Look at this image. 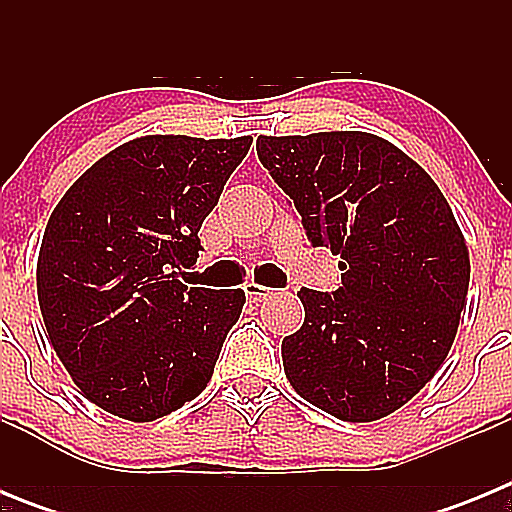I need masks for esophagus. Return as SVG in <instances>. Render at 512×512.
<instances>
[{
	"label": "esophagus",
	"mask_w": 512,
	"mask_h": 512,
	"mask_svg": "<svg viewBox=\"0 0 512 512\" xmlns=\"http://www.w3.org/2000/svg\"><path fill=\"white\" fill-rule=\"evenodd\" d=\"M243 292H246L253 302H261L266 295H269L271 287H264V284H259V282H246L243 284Z\"/></svg>",
	"instance_id": "1"
}]
</instances>
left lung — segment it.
Masks as SVG:
<instances>
[{"instance_id":"8db88e82","label":"left lung","mask_w":512,"mask_h":512,"mask_svg":"<svg viewBox=\"0 0 512 512\" xmlns=\"http://www.w3.org/2000/svg\"><path fill=\"white\" fill-rule=\"evenodd\" d=\"M312 246L341 256L336 292L300 289L305 323L282 341L297 395L372 423L441 369L467 307L469 248L449 202L408 153L359 130L259 135Z\"/></svg>"}]
</instances>
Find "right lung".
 <instances>
[{"mask_svg": "<svg viewBox=\"0 0 512 512\" xmlns=\"http://www.w3.org/2000/svg\"><path fill=\"white\" fill-rule=\"evenodd\" d=\"M251 135H143L102 156L63 194L38 253L48 343L97 408L151 423L210 382L243 289L187 287L200 228Z\"/></svg>", "mask_w": 512, "mask_h": 512, "instance_id": "add662e5", "label": "right lung"}]
</instances>
